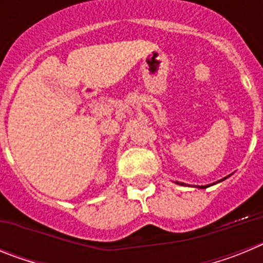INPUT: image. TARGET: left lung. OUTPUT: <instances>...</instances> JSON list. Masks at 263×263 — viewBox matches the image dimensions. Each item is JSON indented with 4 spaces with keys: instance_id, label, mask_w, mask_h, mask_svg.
<instances>
[{
    "instance_id": "1",
    "label": "left lung",
    "mask_w": 263,
    "mask_h": 263,
    "mask_svg": "<svg viewBox=\"0 0 263 263\" xmlns=\"http://www.w3.org/2000/svg\"><path fill=\"white\" fill-rule=\"evenodd\" d=\"M227 178H228V176H227ZM227 178H224V179H221V180H220V182H222V180H225V179H227ZM176 184H180V185H184V184H183V183H179V182H176ZM206 187H210V184H208V185H199V188H206Z\"/></svg>"
}]
</instances>
